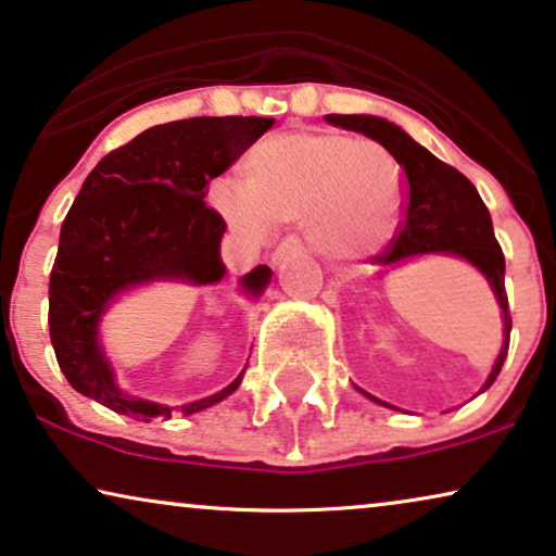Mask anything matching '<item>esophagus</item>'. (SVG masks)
<instances>
[{
	"mask_svg": "<svg viewBox=\"0 0 556 556\" xmlns=\"http://www.w3.org/2000/svg\"><path fill=\"white\" fill-rule=\"evenodd\" d=\"M301 250H303V245L299 238H286L283 242H278L276 250H273V265H283L288 257L301 253Z\"/></svg>",
	"mask_w": 556,
	"mask_h": 556,
	"instance_id": "obj_1",
	"label": "esophagus"
}]
</instances>
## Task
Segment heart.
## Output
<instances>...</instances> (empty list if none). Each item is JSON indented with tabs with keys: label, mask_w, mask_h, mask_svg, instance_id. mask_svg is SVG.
<instances>
[{
	"label": "heart",
	"mask_w": 556,
	"mask_h": 556,
	"mask_svg": "<svg viewBox=\"0 0 556 556\" xmlns=\"http://www.w3.org/2000/svg\"><path fill=\"white\" fill-rule=\"evenodd\" d=\"M245 187L217 179L210 202L242 240L263 242L278 225H306L326 257H356L390 238L402 174L390 151L341 131H288L255 143L242 162Z\"/></svg>",
	"instance_id": "1"
}]
</instances>
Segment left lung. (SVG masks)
<instances>
[{
	"mask_svg": "<svg viewBox=\"0 0 556 556\" xmlns=\"http://www.w3.org/2000/svg\"><path fill=\"white\" fill-rule=\"evenodd\" d=\"M326 121L382 143L397 159L402 177H405V219L400 223L397 238H392L390 248L377 257L379 263L394 265L413 255L445 253L468 261L491 283L498 306L504 311V346H501L498 359L483 384V390H489L504 367L508 337H511V314H508V295L504 286V253H501L496 235H493L489 207L483 204L481 194L458 169L440 162L435 154H430L415 139H409L400 126L390 124V121L379 116H339V113H331ZM371 400L379 402L377 397ZM379 405H387V402H379Z\"/></svg>",
	"mask_w": 556,
	"mask_h": 556,
	"instance_id": "8db88e82",
	"label": "left lung"
}]
</instances>
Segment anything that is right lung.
Listing matches in <instances>:
<instances>
[{
  "mask_svg": "<svg viewBox=\"0 0 556 556\" xmlns=\"http://www.w3.org/2000/svg\"><path fill=\"white\" fill-rule=\"evenodd\" d=\"M261 116H200L151 126L105 154L83 181L50 273V341L73 390L113 413L149 422L172 417L174 407L121 392L98 344V324L118 293L151 280L194 286L225 278L219 240L227 230L207 207L210 181L238 162L268 128ZM273 270L257 265L240 286L257 299ZM232 384L181 407L194 415L225 400Z\"/></svg>",
  "mask_w": 556,
  "mask_h": 556,
  "instance_id": "1",
  "label": "right lung"
}]
</instances>
